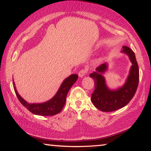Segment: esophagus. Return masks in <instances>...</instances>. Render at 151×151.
Masks as SVG:
<instances>
[{
	"mask_svg": "<svg viewBox=\"0 0 151 151\" xmlns=\"http://www.w3.org/2000/svg\"><path fill=\"white\" fill-rule=\"evenodd\" d=\"M86 73H87V71L86 70H81L80 71H79L78 73V76L80 78H83V76H84Z\"/></svg>",
	"mask_w": 151,
	"mask_h": 151,
	"instance_id": "34e87169",
	"label": "esophagus"
}]
</instances>
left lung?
Here are the masks:
<instances>
[{"instance_id": "left-lung-1", "label": "left lung", "mask_w": 151, "mask_h": 151, "mask_svg": "<svg viewBox=\"0 0 151 151\" xmlns=\"http://www.w3.org/2000/svg\"><path fill=\"white\" fill-rule=\"evenodd\" d=\"M121 52L129 58L132 65L124 85L116 90L108 87L103 74L108 70V64L104 63L98 66L96 71L90 74L94 80L95 90L91 100L96 108L102 112H112L127 105L134 96L139 81V70L135 54L129 47L123 46Z\"/></svg>"}]
</instances>
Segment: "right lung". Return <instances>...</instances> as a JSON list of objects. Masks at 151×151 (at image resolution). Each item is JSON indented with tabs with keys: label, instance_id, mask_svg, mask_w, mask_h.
Returning <instances> with one entry per match:
<instances>
[{
	"label": "right lung",
	"instance_id": "add662e5",
	"mask_svg": "<svg viewBox=\"0 0 151 151\" xmlns=\"http://www.w3.org/2000/svg\"><path fill=\"white\" fill-rule=\"evenodd\" d=\"M78 76L77 74H71L69 77L65 78L61 83L55 95L50 100L43 103H33L30 104L21 97L17 92L15 83L13 80V87L14 92L22 104L27 108L31 112L36 115L40 116H53L59 113L63 109L65 105L66 96L69 90H70L74 83L77 81Z\"/></svg>",
	"mask_w": 151,
	"mask_h": 151
}]
</instances>
